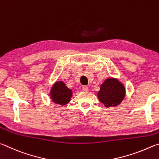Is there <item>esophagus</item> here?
<instances>
[{
  "label": "esophagus",
  "instance_id": "34e87169",
  "mask_svg": "<svg viewBox=\"0 0 159 159\" xmlns=\"http://www.w3.org/2000/svg\"><path fill=\"white\" fill-rule=\"evenodd\" d=\"M82 89H83V90L84 91V92H88V89H89V88L88 87V86H83Z\"/></svg>",
  "mask_w": 159,
  "mask_h": 159
}]
</instances>
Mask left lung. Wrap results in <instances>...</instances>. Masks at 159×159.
I'll list each match as a JSON object with an SVG mask.
<instances>
[{"mask_svg":"<svg viewBox=\"0 0 159 159\" xmlns=\"http://www.w3.org/2000/svg\"><path fill=\"white\" fill-rule=\"evenodd\" d=\"M126 89L122 83L114 78H108L100 86L98 99L106 108L118 106L125 99Z\"/></svg>","mask_w":159,"mask_h":159,"instance_id":"obj_1","label":"left lung"}]
</instances>
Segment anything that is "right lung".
I'll use <instances>...</instances> for the list:
<instances>
[{
	"label": "right lung",
	"mask_w": 159,
	"mask_h": 159,
	"mask_svg": "<svg viewBox=\"0 0 159 159\" xmlns=\"http://www.w3.org/2000/svg\"><path fill=\"white\" fill-rule=\"evenodd\" d=\"M72 90L66 86L63 81H57L52 86L50 91V97L53 102L61 106H65L70 102L72 97Z\"/></svg>",
	"instance_id": "obj_1"
}]
</instances>
